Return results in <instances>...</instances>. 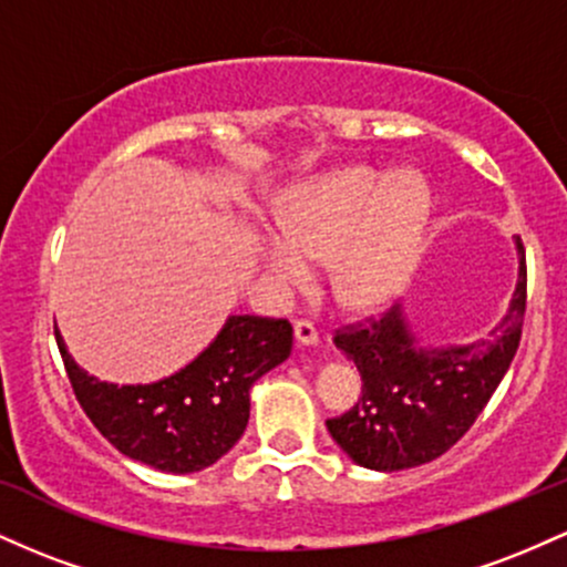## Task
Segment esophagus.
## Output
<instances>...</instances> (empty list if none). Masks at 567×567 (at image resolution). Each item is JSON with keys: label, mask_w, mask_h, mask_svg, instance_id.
<instances>
[{"label": "esophagus", "mask_w": 567, "mask_h": 567, "mask_svg": "<svg viewBox=\"0 0 567 567\" xmlns=\"http://www.w3.org/2000/svg\"><path fill=\"white\" fill-rule=\"evenodd\" d=\"M292 333H296V341L301 343V347H315V343L320 341V333H317V328L309 320H298L292 324Z\"/></svg>", "instance_id": "obj_1"}]
</instances>
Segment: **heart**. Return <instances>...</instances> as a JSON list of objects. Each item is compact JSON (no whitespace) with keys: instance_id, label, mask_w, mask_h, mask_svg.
<instances>
[{"instance_id":"1","label":"heart","mask_w":567,"mask_h":567,"mask_svg":"<svg viewBox=\"0 0 567 567\" xmlns=\"http://www.w3.org/2000/svg\"><path fill=\"white\" fill-rule=\"evenodd\" d=\"M426 184L347 167L292 186L277 205L279 237L264 258L282 285H303L330 261V290L343 309L373 311L394 296L415 261L429 220Z\"/></svg>"}]
</instances>
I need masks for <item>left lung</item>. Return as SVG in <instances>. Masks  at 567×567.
<instances>
[{
    "label": "left lung",
    "mask_w": 567,
    "mask_h": 567,
    "mask_svg": "<svg viewBox=\"0 0 567 567\" xmlns=\"http://www.w3.org/2000/svg\"><path fill=\"white\" fill-rule=\"evenodd\" d=\"M514 243L517 288L491 338L464 347H424L400 303L381 317L336 330V347L360 370L362 396L324 424L354 464L375 472L410 470L440 458L470 432L523 336L528 271L523 239Z\"/></svg>",
    "instance_id": "8db88e82"
}]
</instances>
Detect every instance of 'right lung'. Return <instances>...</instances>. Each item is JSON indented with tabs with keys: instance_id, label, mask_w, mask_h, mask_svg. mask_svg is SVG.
Returning <instances> with one entry per match:
<instances>
[{
	"instance_id": "obj_1",
	"label": "right lung",
	"mask_w": 567,
	"mask_h": 567,
	"mask_svg": "<svg viewBox=\"0 0 567 567\" xmlns=\"http://www.w3.org/2000/svg\"><path fill=\"white\" fill-rule=\"evenodd\" d=\"M71 389L93 426L120 453L159 472L213 466L243 437L252 383L290 357L288 320L231 315L216 341L178 373L154 383H116L87 375L55 328Z\"/></svg>"
}]
</instances>
